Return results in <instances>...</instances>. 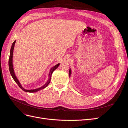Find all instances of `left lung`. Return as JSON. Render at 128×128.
I'll list each match as a JSON object with an SVG mask.
<instances>
[{"label":"left lung","mask_w":128,"mask_h":128,"mask_svg":"<svg viewBox=\"0 0 128 128\" xmlns=\"http://www.w3.org/2000/svg\"><path fill=\"white\" fill-rule=\"evenodd\" d=\"M69 76H70V75H71V69H69Z\"/></svg>","instance_id":"obj_1"}]
</instances>
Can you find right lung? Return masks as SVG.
<instances>
[{
  "label": "right lung",
  "instance_id": "add662e5",
  "mask_svg": "<svg viewBox=\"0 0 128 128\" xmlns=\"http://www.w3.org/2000/svg\"><path fill=\"white\" fill-rule=\"evenodd\" d=\"M15 42H16V40H14V42H13L12 45V47H11V48H10V58H9V60H8V66H9V69H10V75L11 76H12L13 80H14V81L15 82H16L18 85V86L20 87L22 90H24V91L25 92H36L37 91H40V90H42V89H43L44 88H45L46 86H47L48 84L50 83V80H51V75L52 74L53 72L54 71V70H56V69L59 67V66L60 64H57L56 65L54 66L51 69V70H50V73H49V78L48 80V82L46 83V84H45L43 86H42V87L40 88H36V89H34V90H26V89L24 88H23L21 86V84H20V83L19 82L18 80L17 77H16V76H15V74L14 73V69H13V50H14V45H15Z\"/></svg>",
  "mask_w": 128,
  "mask_h": 128
}]
</instances>
